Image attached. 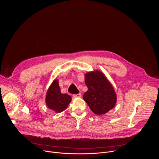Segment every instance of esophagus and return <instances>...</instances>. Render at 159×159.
Returning a JSON list of instances; mask_svg holds the SVG:
<instances>
[{
	"label": "esophagus",
	"mask_w": 159,
	"mask_h": 159,
	"mask_svg": "<svg viewBox=\"0 0 159 159\" xmlns=\"http://www.w3.org/2000/svg\"><path fill=\"white\" fill-rule=\"evenodd\" d=\"M73 96L74 97H81V93H77V94H74V95H73Z\"/></svg>",
	"instance_id": "1"
}]
</instances>
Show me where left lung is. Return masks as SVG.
<instances>
[{
  "instance_id": "obj_1",
  "label": "left lung",
  "mask_w": 159,
  "mask_h": 159,
  "mask_svg": "<svg viewBox=\"0 0 159 159\" xmlns=\"http://www.w3.org/2000/svg\"><path fill=\"white\" fill-rule=\"evenodd\" d=\"M85 83L88 90L83 98L93 113L102 115L113 108L116 103V95L103 73L98 71L86 73Z\"/></svg>"
}]
</instances>
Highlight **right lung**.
<instances>
[{
	"label": "right lung",
	"mask_w": 159,
	"mask_h": 159,
	"mask_svg": "<svg viewBox=\"0 0 159 159\" xmlns=\"http://www.w3.org/2000/svg\"><path fill=\"white\" fill-rule=\"evenodd\" d=\"M71 100L70 95L61 92L58 81L54 80L46 93V103L48 108L56 113H61L67 108Z\"/></svg>",
	"instance_id": "add662e5"
}]
</instances>
